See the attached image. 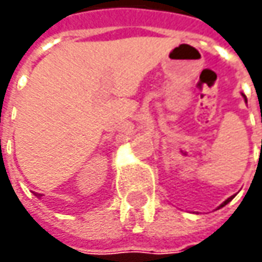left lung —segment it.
<instances>
[{
    "instance_id": "1",
    "label": "left lung",
    "mask_w": 262,
    "mask_h": 262,
    "mask_svg": "<svg viewBox=\"0 0 262 262\" xmlns=\"http://www.w3.org/2000/svg\"><path fill=\"white\" fill-rule=\"evenodd\" d=\"M245 100H247V97H245ZM232 198H233V196H230V198H227L226 201H225V203H223V204H222V206L220 207H225L227 204V203H229V201H230V200H232Z\"/></svg>"
}]
</instances>
